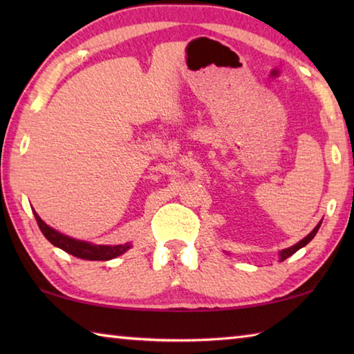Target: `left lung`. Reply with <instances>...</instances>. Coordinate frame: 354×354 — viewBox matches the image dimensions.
<instances>
[{
    "instance_id": "8db88e82",
    "label": "left lung",
    "mask_w": 354,
    "mask_h": 354,
    "mask_svg": "<svg viewBox=\"0 0 354 354\" xmlns=\"http://www.w3.org/2000/svg\"><path fill=\"white\" fill-rule=\"evenodd\" d=\"M320 225H322V221H320V223L319 225H317L315 227H314V230L313 231H310V234L309 236H306V237H304L303 239V241H299L297 245H293V247H290V248H286V250H283V251H281V261H286L287 259V257H290L293 253H297V251L299 250V248H303L304 247V245H308L310 241H313V239H314V236L317 234V231H319V227H320Z\"/></svg>"
}]
</instances>
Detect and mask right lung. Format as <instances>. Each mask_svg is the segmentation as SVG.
<instances>
[{
  "label": "right lung",
  "mask_w": 354,
  "mask_h": 354,
  "mask_svg": "<svg viewBox=\"0 0 354 354\" xmlns=\"http://www.w3.org/2000/svg\"><path fill=\"white\" fill-rule=\"evenodd\" d=\"M34 217L37 220V225L40 231L44 232V236L50 241L55 247H59L64 251H67L68 254H73L76 257H81V259L87 261H109L123 254L124 251L131 248L129 243L123 245H93L88 242H81L76 241V239H71L68 236H64L61 232L48 226L44 220H41L37 214L34 211Z\"/></svg>",
  "instance_id": "add662e5"
}]
</instances>
